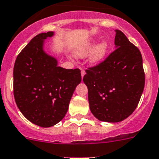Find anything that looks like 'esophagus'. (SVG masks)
Segmentation results:
<instances>
[{"label":"esophagus","instance_id":"esophagus-1","mask_svg":"<svg viewBox=\"0 0 159 159\" xmlns=\"http://www.w3.org/2000/svg\"><path fill=\"white\" fill-rule=\"evenodd\" d=\"M81 70H82V72H81V74H82V77L83 78V77L85 76V74H86V71H85L83 69H82Z\"/></svg>","mask_w":159,"mask_h":159}]
</instances>
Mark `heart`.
Here are the masks:
<instances>
[{"instance_id": "obj_1", "label": "heart", "mask_w": 159, "mask_h": 159, "mask_svg": "<svg viewBox=\"0 0 159 159\" xmlns=\"http://www.w3.org/2000/svg\"><path fill=\"white\" fill-rule=\"evenodd\" d=\"M96 43H97L96 39L86 41L75 51L76 56L83 58L91 52L90 57H89L90 63L92 65H98V64L102 63L106 58L107 52H108V44L105 41L99 43L97 45Z\"/></svg>"}]
</instances>
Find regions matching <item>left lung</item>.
I'll use <instances>...</instances> for the list:
<instances>
[{
	"label": "left lung",
	"instance_id": "1",
	"mask_svg": "<svg viewBox=\"0 0 159 159\" xmlns=\"http://www.w3.org/2000/svg\"><path fill=\"white\" fill-rule=\"evenodd\" d=\"M116 49L103 62L86 70L92 114L98 120L120 122L134 111L145 86L141 52L125 34L116 30Z\"/></svg>",
	"mask_w": 159,
	"mask_h": 159
}]
</instances>
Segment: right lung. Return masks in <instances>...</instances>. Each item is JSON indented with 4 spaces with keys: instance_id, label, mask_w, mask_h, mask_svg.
Wrapping results in <instances>:
<instances>
[{
    "instance_id": "add662e5",
    "label": "right lung",
    "mask_w": 159,
    "mask_h": 159,
    "mask_svg": "<svg viewBox=\"0 0 159 159\" xmlns=\"http://www.w3.org/2000/svg\"><path fill=\"white\" fill-rule=\"evenodd\" d=\"M54 32L41 33L19 53L14 67V95L24 116L43 128L52 127L65 117L76 87L82 81L80 69L58 66L44 50L45 39Z\"/></svg>"
}]
</instances>
